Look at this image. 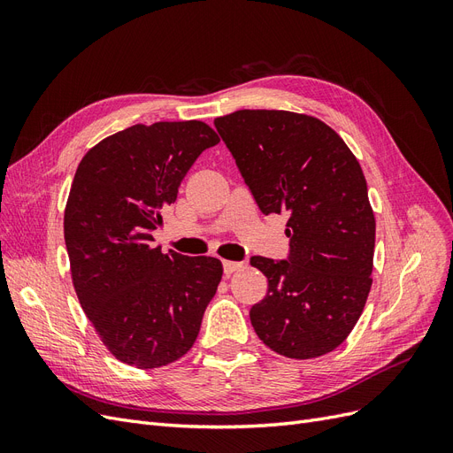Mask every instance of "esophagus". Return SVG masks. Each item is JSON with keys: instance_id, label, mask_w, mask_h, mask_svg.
<instances>
[{"instance_id": "esophagus-1", "label": "esophagus", "mask_w": 453, "mask_h": 453, "mask_svg": "<svg viewBox=\"0 0 453 453\" xmlns=\"http://www.w3.org/2000/svg\"><path fill=\"white\" fill-rule=\"evenodd\" d=\"M243 266V263H236V260H223V270L225 273H232Z\"/></svg>"}]
</instances>
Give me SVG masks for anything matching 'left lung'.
Masks as SVG:
<instances>
[{"mask_svg":"<svg viewBox=\"0 0 453 453\" xmlns=\"http://www.w3.org/2000/svg\"><path fill=\"white\" fill-rule=\"evenodd\" d=\"M215 128L258 210L289 215V257H251L268 278L266 296L250 311L255 333L291 359L336 349L372 285L376 221L357 158L310 115L242 109L215 119Z\"/></svg>","mask_w":453,"mask_h":453,"instance_id":"obj_1","label":"left lung"}]
</instances>
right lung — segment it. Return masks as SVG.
I'll use <instances>...</instances> for the list:
<instances>
[{
    "label": "right lung",
    "mask_w": 453,
    "mask_h": 453,
    "mask_svg": "<svg viewBox=\"0 0 453 453\" xmlns=\"http://www.w3.org/2000/svg\"><path fill=\"white\" fill-rule=\"evenodd\" d=\"M219 143L200 120L134 125L79 162L64 238L81 308L113 357L166 366L193 348L223 278L213 257L162 253L153 230L202 150Z\"/></svg>",
    "instance_id": "right-lung-1"
}]
</instances>
